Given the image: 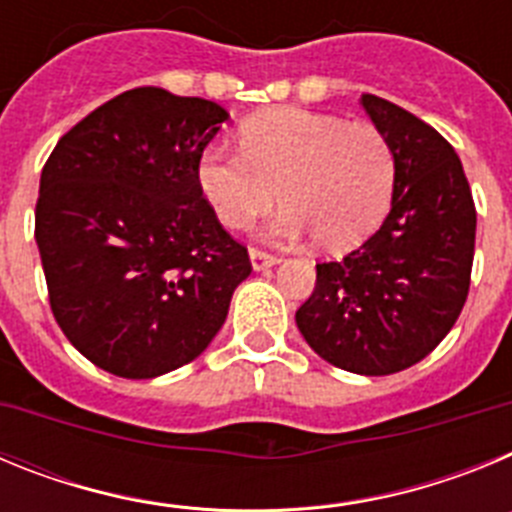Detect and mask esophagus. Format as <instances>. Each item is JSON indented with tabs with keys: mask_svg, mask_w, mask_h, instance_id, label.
I'll use <instances>...</instances> for the list:
<instances>
[{
	"mask_svg": "<svg viewBox=\"0 0 512 512\" xmlns=\"http://www.w3.org/2000/svg\"><path fill=\"white\" fill-rule=\"evenodd\" d=\"M248 256H251V266L256 271L269 269V266L279 264L277 253H269V251H264V248H251V251H248Z\"/></svg>",
	"mask_w": 512,
	"mask_h": 512,
	"instance_id": "esophagus-1",
	"label": "esophagus"
}]
</instances>
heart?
Returning <instances> with one entry per match:
<instances>
[{
  "instance_id": "1",
  "label": "heart",
  "mask_w": 512,
  "mask_h": 512,
  "mask_svg": "<svg viewBox=\"0 0 512 512\" xmlns=\"http://www.w3.org/2000/svg\"><path fill=\"white\" fill-rule=\"evenodd\" d=\"M197 184L230 230L251 228L279 189L284 210L271 233H312L323 248L343 251L382 220L395 184V153L369 122L279 107L243 122L241 151L205 148Z\"/></svg>"
}]
</instances>
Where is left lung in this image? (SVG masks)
<instances>
[{"instance_id":"left-lung-1","label":"left lung","mask_w":512,"mask_h":512,"mask_svg":"<svg viewBox=\"0 0 512 512\" xmlns=\"http://www.w3.org/2000/svg\"><path fill=\"white\" fill-rule=\"evenodd\" d=\"M361 107L395 153L390 215L356 251L315 266L295 320L320 359L384 377L418 364L454 328L469 295L477 210L438 130L374 94Z\"/></svg>"}]
</instances>
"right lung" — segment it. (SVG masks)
<instances>
[{"instance_id": "obj_1", "label": "right lung", "mask_w": 512, "mask_h": 512, "mask_svg": "<svg viewBox=\"0 0 512 512\" xmlns=\"http://www.w3.org/2000/svg\"><path fill=\"white\" fill-rule=\"evenodd\" d=\"M228 112L158 87L117 94L56 143L35 241L63 336L125 379L174 372L210 346L251 259L197 184Z\"/></svg>"}]
</instances>
